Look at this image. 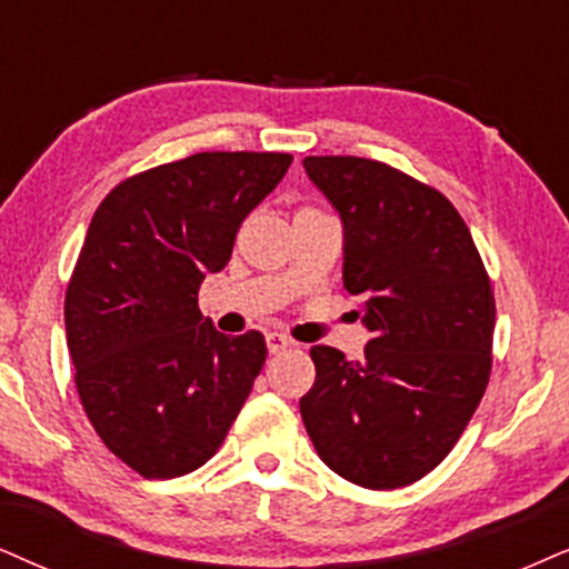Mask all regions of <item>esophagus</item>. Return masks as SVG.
<instances>
[{
  "mask_svg": "<svg viewBox=\"0 0 569 569\" xmlns=\"http://www.w3.org/2000/svg\"><path fill=\"white\" fill-rule=\"evenodd\" d=\"M264 341H268L270 355H280V351H286V349L291 347V338H286L283 333H268V338H264Z\"/></svg>",
  "mask_w": 569,
  "mask_h": 569,
  "instance_id": "34e87169",
  "label": "esophagus"
}]
</instances>
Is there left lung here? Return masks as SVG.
I'll return each instance as SVG.
<instances>
[{
  "label": "left lung",
  "mask_w": 569,
  "mask_h": 569,
  "mask_svg": "<svg viewBox=\"0 0 569 569\" xmlns=\"http://www.w3.org/2000/svg\"><path fill=\"white\" fill-rule=\"evenodd\" d=\"M343 226V286L362 297L359 359L312 347L301 420L330 470L388 491L428 476L491 376L496 305L465 220L441 191L362 157H305Z\"/></svg>",
  "instance_id": "8db88e82"
}]
</instances>
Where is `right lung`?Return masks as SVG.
I'll use <instances>...</instances> for the list:
<instances>
[{"label": "right lung", "mask_w": 569, "mask_h": 569, "mask_svg": "<svg viewBox=\"0 0 569 569\" xmlns=\"http://www.w3.org/2000/svg\"><path fill=\"white\" fill-rule=\"evenodd\" d=\"M289 164L199 152L128 178L93 212L64 293L68 349L93 430L143 478L204 465L260 376L264 336L214 330L199 286Z\"/></svg>", "instance_id": "1"}]
</instances>
